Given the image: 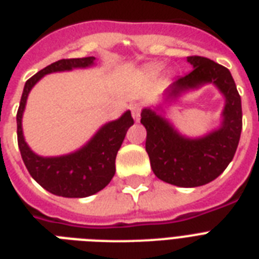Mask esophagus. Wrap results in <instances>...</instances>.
Segmentation results:
<instances>
[{
	"label": "esophagus",
	"instance_id": "obj_1",
	"mask_svg": "<svg viewBox=\"0 0 259 259\" xmlns=\"http://www.w3.org/2000/svg\"><path fill=\"white\" fill-rule=\"evenodd\" d=\"M130 110H132V115H133L134 121H138V119H140V115H141V104L134 103L133 106L130 107Z\"/></svg>",
	"mask_w": 259,
	"mask_h": 259
}]
</instances>
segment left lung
<instances>
[{"instance_id":"1","label":"left lung","mask_w":259,"mask_h":259,"mask_svg":"<svg viewBox=\"0 0 259 259\" xmlns=\"http://www.w3.org/2000/svg\"><path fill=\"white\" fill-rule=\"evenodd\" d=\"M187 62L193 70L169 84L164 102L172 103L189 91L213 84L226 100L220 126L202 137H186L161 114V106L144 108L141 123L156 177L174 186L197 187L214 181L234 159L242 132V102L228 69L198 55L187 57Z\"/></svg>"}]
</instances>
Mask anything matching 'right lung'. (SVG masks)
Returning <instances> with one entry per match:
<instances>
[{
	"label": "right lung",
	"mask_w": 259,
	"mask_h": 259,
	"mask_svg": "<svg viewBox=\"0 0 259 259\" xmlns=\"http://www.w3.org/2000/svg\"><path fill=\"white\" fill-rule=\"evenodd\" d=\"M95 57L61 59L49 65L27 80L17 110V143L25 167L31 177L51 194L66 198H84L107 186L115 174V157L129 127L134 123L127 110L118 119L104 123L90 141L80 149L62 156L36 155L25 143L23 134V114L27 99L43 76L95 65Z\"/></svg>",
	"instance_id": "obj_1"
}]
</instances>
